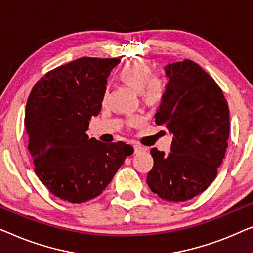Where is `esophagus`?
<instances>
[{
    "label": "esophagus",
    "instance_id": "34e87169",
    "mask_svg": "<svg viewBox=\"0 0 253 253\" xmlns=\"http://www.w3.org/2000/svg\"><path fill=\"white\" fill-rule=\"evenodd\" d=\"M133 147H134V154H138V152H141V151L144 150V148L141 147V145L135 144V145H133Z\"/></svg>",
    "mask_w": 253,
    "mask_h": 253
}]
</instances>
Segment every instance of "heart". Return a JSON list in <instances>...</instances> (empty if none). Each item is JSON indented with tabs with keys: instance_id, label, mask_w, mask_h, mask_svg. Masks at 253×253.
Listing matches in <instances>:
<instances>
[{
	"instance_id": "1",
	"label": "heart",
	"mask_w": 253,
	"mask_h": 253,
	"mask_svg": "<svg viewBox=\"0 0 253 253\" xmlns=\"http://www.w3.org/2000/svg\"><path fill=\"white\" fill-rule=\"evenodd\" d=\"M116 77L133 89L140 91L141 98L145 105L155 106L161 103L164 96V84L157 77H154V70L150 64L143 59L134 58L127 60L117 70ZM106 90L102 96V102L105 103ZM137 120H130V125Z\"/></svg>"
}]
</instances>
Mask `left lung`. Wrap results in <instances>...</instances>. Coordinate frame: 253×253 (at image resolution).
<instances>
[{"label":"left lung","instance_id":"8db88e82","mask_svg":"<svg viewBox=\"0 0 253 253\" xmlns=\"http://www.w3.org/2000/svg\"><path fill=\"white\" fill-rule=\"evenodd\" d=\"M166 91L156 124L173 134L169 155L151 149L147 183L169 202L202 194L215 179L229 137V109L221 88L190 59L169 64Z\"/></svg>","mask_w":253,"mask_h":253}]
</instances>
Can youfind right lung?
Instances as JSON below:
<instances>
[{
	"label": "right lung",
	"mask_w": 253,
	"mask_h": 253,
	"mask_svg": "<svg viewBox=\"0 0 253 253\" xmlns=\"http://www.w3.org/2000/svg\"><path fill=\"white\" fill-rule=\"evenodd\" d=\"M119 62L81 57L45 73L28 96L25 128L34 172L63 201L97 197L133 154L125 142L102 143L86 134L102 109L106 78Z\"/></svg>",
	"instance_id": "right-lung-1"
}]
</instances>
